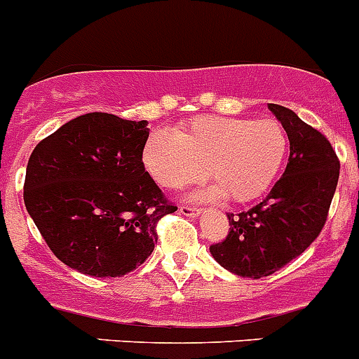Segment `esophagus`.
Here are the masks:
<instances>
[{
	"label": "esophagus",
	"instance_id": "34e87169",
	"mask_svg": "<svg viewBox=\"0 0 359 359\" xmlns=\"http://www.w3.org/2000/svg\"><path fill=\"white\" fill-rule=\"evenodd\" d=\"M180 214H183V216H189V217H196L200 216L201 210L200 209H194V207H180Z\"/></svg>",
	"mask_w": 359,
	"mask_h": 359
}]
</instances>
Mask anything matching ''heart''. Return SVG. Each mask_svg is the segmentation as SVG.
<instances>
[{
    "instance_id": "heart-1",
    "label": "heart",
    "mask_w": 359,
    "mask_h": 359,
    "mask_svg": "<svg viewBox=\"0 0 359 359\" xmlns=\"http://www.w3.org/2000/svg\"><path fill=\"white\" fill-rule=\"evenodd\" d=\"M289 137L276 119H241L203 116L176 134H150L143 163L163 189H182L207 176L216 185L200 194L225 196L229 201L256 200L280 174Z\"/></svg>"
}]
</instances>
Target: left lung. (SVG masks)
Listing matches in <instances>:
<instances>
[{
    "mask_svg": "<svg viewBox=\"0 0 359 359\" xmlns=\"http://www.w3.org/2000/svg\"><path fill=\"white\" fill-rule=\"evenodd\" d=\"M289 136L283 176L256 207L229 214L231 231L210 254L241 278H263L298 258L320 236L339 177V161L325 136L287 107L269 103Z\"/></svg>",
    "mask_w": 359,
    "mask_h": 359,
    "instance_id": "8db88e82",
    "label": "left lung"
}]
</instances>
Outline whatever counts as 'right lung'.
Segmentation results:
<instances>
[{
    "mask_svg": "<svg viewBox=\"0 0 359 359\" xmlns=\"http://www.w3.org/2000/svg\"><path fill=\"white\" fill-rule=\"evenodd\" d=\"M147 125L90 112L32 150L23 187L27 212L70 269L94 278L134 271L154 250L156 223L177 210L145 172Z\"/></svg>",
    "mask_w": 359,
    "mask_h": 359,
    "instance_id": "add662e5",
    "label": "right lung"
}]
</instances>
